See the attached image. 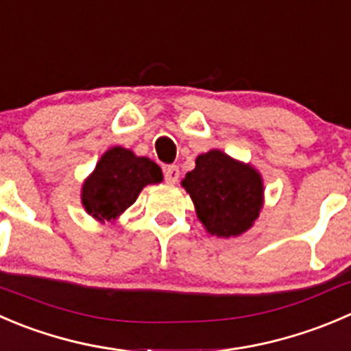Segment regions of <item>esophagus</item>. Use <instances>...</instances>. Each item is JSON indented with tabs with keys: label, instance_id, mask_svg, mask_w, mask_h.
Here are the masks:
<instances>
[{
	"label": "esophagus",
	"instance_id": "1",
	"mask_svg": "<svg viewBox=\"0 0 351 351\" xmlns=\"http://www.w3.org/2000/svg\"><path fill=\"white\" fill-rule=\"evenodd\" d=\"M178 176H180L178 166H175V165L166 166V168H165V178H166V182L169 183V185H173V183L178 182Z\"/></svg>",
	"mask_w": 351,
	"mask_h": 351
}]
</instances>
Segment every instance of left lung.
Segmentation results:
<instances>
[{
	"mask_svg": "<svg viewBox=\"0 0 351 351\" xmlns=\"http://www.w3.org/2000/svg\"><path fill=\"white\" fill-rule=\"evenodd\" d=\"M182 185L207 233L221 238L250 230L264 204L261 173L217 149L195 159Z\"/></svg>",
	"mask_w": 351,
	"mask_h": 351,
	"instance_id": "8db88e82",
	"label": "left lung"
}]
</instances>
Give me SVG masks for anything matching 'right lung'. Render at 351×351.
I'll list each match as a JSON object with an SVG mask.
<instances>
[{
    "label": "right lung",
    "mask_w": 351,
    "mask_h": 351,
    "mask_svg": "<svg viewBox=\"0 0 351 351\" xmlns=\"http://www.w3.org/2000/svg\"><path fill=\"white\" fill-rule=\"evenodd\" d=\"M162 182V171L149 158L125 147H111L82 185V204L94 219L114 221L147 185Z\"/></svg>",
    "instance_id": "obj_1"
}]
</instances>
